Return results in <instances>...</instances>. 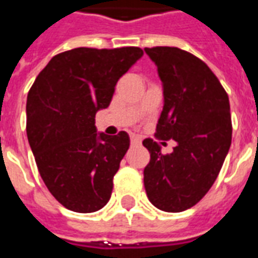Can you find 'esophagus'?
<instances>
[{
	"label": "esophagus",
	"instance_id": "34e87169",
	"mask_svg": "<svg viewBox=\"0 0 258 258\" xmlns=\"http://www.w3.org/2000/svg\"><path fill=\"white\" fill-rule=\"evenodd\" d=\"M141 140L138 137H135V135H131V145H140Z\"/></svg>",
	"mask_w": 258,
	"mask_h": 258
}]
</instances>
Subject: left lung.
<instances>
[{"label":"left lung","instance_id":"8db88e82","mask_svg":"<svg viewBox=\"0 0 258 258\" xmlns=\"http://www.w3.org/2000/svg\"><path fill=\"white\" fill-rule=\"evenodd\" d=\"M163 83L162 114L156 138L177 146L163 155L151 138L144 185L151 203L168 213L190 209L210 189L232 140L229 99L210 68L175 47L145 48Z\"/></svg>","mask_w":258,"mask_h":258}]
</instances>
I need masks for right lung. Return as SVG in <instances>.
<instances>
[{"label":"right lung","mask_w":258,"mask_h":258,"mask_svg":"<svg viewBox=\"0 0 258 258\" xmlns=\"http://www.w3.org/2000/svg\"><path fill=\"white\" fill-rule=\"evenodd\" d=\"M144 55L138 47L74 48L55 55L31 85L27 138L44 184L77 213L106 205L130 137L96 133L95 114L110 105L118 79Z\"/></svg>","instance_id":"right-lung-1"}]
</instances>
